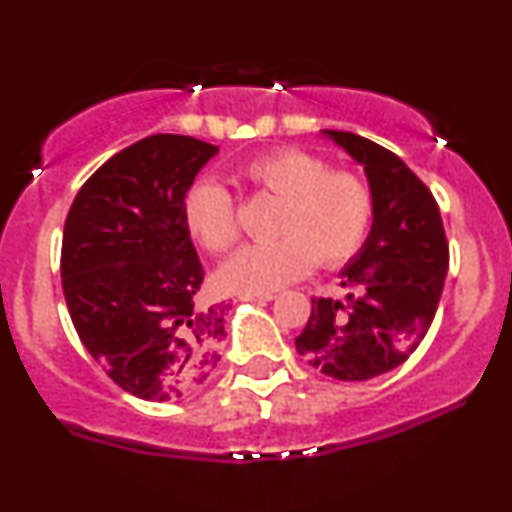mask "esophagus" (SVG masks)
Instances as JSON below:
<instances>
[{
  "mask_svg": "<svg viewBox=\"0 0 512 512\" xmlns=\"http://www.w3.org/2000/svg\"><path fill=\"white\" fill-rule=\"evenodd\" d=\"M274 293H260V296H243V301H257V303H264V301H274Z\"/></svg>",
  "mask_w": 512,
  "mask_h": 512,
  "instance_id": "esophagus-1",
  "label": "esophagus"
}]
</instances>
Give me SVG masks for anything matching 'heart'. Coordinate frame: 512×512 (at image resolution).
I'll list each match as a JSON object with an SVG mask.
<instances>
[{"label": "heart", "instance_id": "heart-1", "mask_svg": "<svg viewBox=\"0 0 512 512\" xmlns=\"http://www.w3.org/2000/svg\"><path fill=\"white\" fill-rule=\"evenodd\" d=\"M245 185L281 197L272 243L233 252L219 269V286L238 296L274 293L315 269L317 260L337 267L354 257L373 223V192L349 170L303 149H274L243 163ZM182 214L190 236L209 252H223L238 238L231 195L216 180H199L187 192Z\"/></svg>", "mask_w": 512, "mask_h": 512}]
</instances>
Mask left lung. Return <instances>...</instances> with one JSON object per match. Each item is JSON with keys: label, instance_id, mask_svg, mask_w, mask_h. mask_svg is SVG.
<instances>
[{"label": "left lung", "instance_id": "8db88e82", "mask_svg": "<svg viewBox=\"0 0 512 512\" xmlns=\"http://www.w3.org/2000/svg\"><path fill=\"white\" fill-rule=\"evenodd\" d=\"M363 166L373 223L339 272L346 301L313 298L296 351L334 380H370L402 366L438 310L448 274V240L431 190L402 158L339 129H322Z\"/></svg>", "mask_w": 512, "mask_h": 512}]
</instances>
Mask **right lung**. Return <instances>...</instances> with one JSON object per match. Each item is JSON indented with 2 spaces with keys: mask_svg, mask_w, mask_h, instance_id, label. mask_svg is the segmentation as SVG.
I'll use <instances>...</instances> for the list:
<instances>
[{
  "mask_svg": "<svg viewBox=\"0 0 512 512\" xmlns=\"http://www.w3.org/2000/svg\"><path fill=\"white\" fill-rule=\"evenodd\" d=\"M219 146L151 134L84 182L62 236V291L86 351L149 402L197 390L219 363L226 308H199L204 281L187 192Z\"/></svg>",
  "mask_w": 512,
  "mask_h": 512,
  "instance_id": "right-lung-1",
  "label": "right lung"
}]
</instances>
